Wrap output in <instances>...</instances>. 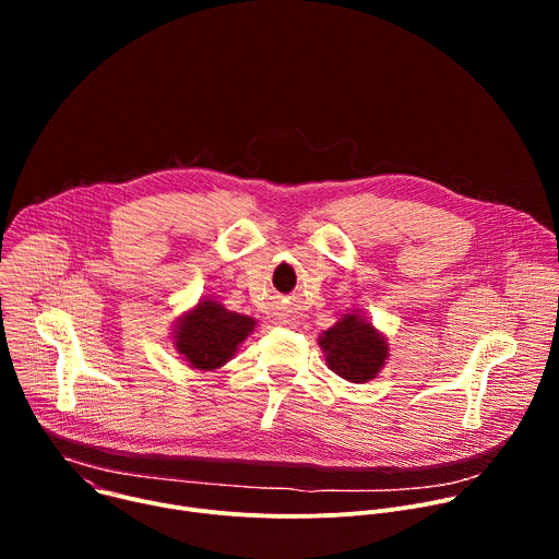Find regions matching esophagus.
Returning <instances> with one entry per match:
<instances>
[{
    "label": "esophagus",
    "instance_id": "obj_1",
    "mask_svg": "<svg viewBox=\"0 0 559 559\" xmlns=\"http://www.w3.org/2000/svg\"><path fill=\"white\" fill-rule=\"evenodd\" d=\"M278 325L294 328V325H296V316H292V313H281V316H278Z\"/></svg>",
    "mask_w": 559,
    "mask_h": 559
}]
</instances>
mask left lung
I'll return each mask as SVG.
<instances>
[{
  "label": "left lung",
  "mask_w": 559,
  "mask_h": 559,
  "mask_svg": "<svg viewBox=\"0 0 559 559\" xmlns=\"http://www.w3.org/2000/svg\"><path fill=\"white\" fill-rule=\"evenodd\" d=\"M318 347L336 376L356 384L378 378L389 360L386 336L362 309H349L330 330L318 334Z\"/></svg>",
  "instance_id": "1"
}]
</instances>
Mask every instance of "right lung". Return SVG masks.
Instances as JSON below:
<instances>
[{
    "label": "right lung",
    "mask_w": 559,
    "mask_h": 559,
    "mask_svg": "<svg viewBox=\"0 0 559 559\" xmlns=\"http://www.w3.org/2000/svg\"><path fill=\"white\" fill-rule=\"evenodd\" d=\"M257 318L227 309L216 296H201L173 323L170 343L194 371H216L250 338Z\"/></svg>",
    "instance_id": "obj_1"
}]
</instances>
